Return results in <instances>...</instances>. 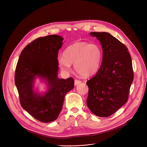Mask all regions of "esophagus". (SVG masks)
<instances>
[{"label":"esophagus","instance_id":"obj_1","mask_svg":"<svg viewBox=\"0 0 147 147\" xmlns=\"http://www.w3.org/2000/svg\"><path fill=\"white\" fill-rule=\"evenodd\" d=\"M80 83H81V81H80V80H77V79H76V80H74V84H75V86L78 85V84H80Z\"/></svg>","mask_w":147,"mask_h":147}]
</instances>
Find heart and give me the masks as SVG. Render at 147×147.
<instances>
[{
    "mask_svg": "<svg viewBox=\"0 0 147 147\" xmlns=\"http://www.w3.org/2000/svg\"><path fill=\"white\" fill-rule=\"evenodd\" d=\"M102 56L101 49L98 45L77 42L65 49L64 56L58 57V63L64 71L70 70L71 64H74V68L77 73L88 77L98 71L101 65Z\"/></svg>",
    "mask_w": 147,
    "mask_h": 147,
    "instance_id": "obj_1",
    "label": "heart"
}]
</instances>
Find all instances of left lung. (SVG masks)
Returning <instances> with one entry per match:
<instances>
[{"instance_id": "left-lung-1", "label": "left lung", "mask_w": 147, "mask_h": 147, "mask_svg": "<svg viewBox=\"0 0 147 147\" xmlns=\"http://www.w3.org/2000/svg\"><path fill=\"white\" fill-rule=\"evenodd\" d=\"M102 48L101 65L86 84L87 105L95 115L109 117L125 104L134 80L132 59L126 46L109 33L91 32Z\"/></svg>"}]
</instances>
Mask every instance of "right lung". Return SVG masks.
<instances>
[{"mask_svg":"<svg viewBox=\"0 0 147 147\" xmlns=\"http://www.w3.org/2000/svg\"><path fill=\"white\" fill-rule=\"evenodd\" d=\"M63 40L55 34L36 38L22 51L15 69V83L21 107L43 123L58 118L66 94L74 86L72 78H58V54ZM36 76L47 83L49 90L43 96L34 91Z\"/></svg>","mask_w":147,"mask_h":147,"instance_id":"obj_1","label":"right lung"}]
</instances>
